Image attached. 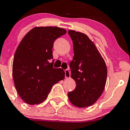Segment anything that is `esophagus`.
Here are the masks:
<instances>
[{
	"mask_svg": "<svg viewBox=\"0 0 130 130\" xmlns=\"http://www.w3.org/2000/svg\"><path fill=\"white\" fill-rule=\"evenodd\" d=\"M65 78H69L70 77V73L69 70L66 69L65 70Z\"/></svg>",
	"mask_w": 130,
	"mask_h": 130,
	"instance_id": "obj_1",
	"label": "esophagus"
}]
</instances>
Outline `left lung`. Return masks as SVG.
Wrapping results in <instances>:
<instances>
[{"instance_id":"left-lung-1","label":"left lung","mask_w":130,"mask_h":130,"mask_svg":"<svg viewBox=\"0 0 130 130\" xmlns=\"http://www.w3.org/2000/svg\"><path fill=\"white\" fill-rule=\"evenodd\" d=\"M74 56L70 63L71 77L76 83L69 92L70 102L77 107L93 105L102 94L106 84L107 69L94 44L84 34L69 30Z\"/></svg>"}]
</instances>
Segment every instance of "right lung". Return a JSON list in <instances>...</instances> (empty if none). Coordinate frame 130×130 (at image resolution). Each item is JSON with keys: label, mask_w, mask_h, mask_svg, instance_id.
<instances>
[{"label": "right lung", "mask_w": 130, "mask_h": 130, "mask_svg": "<svg viewBox=\"0 0 130 130\" xmlns=\"http://www.w3.org/2000/svg\"><path fill=\"white\" fill-rule=\"evenodd\" d=\"M67 31L56 26L35 27L18 46L12 63V77L19 96L30 105L44 101L53 86L65 78V72L53 67L55 40Z\"/></svg>", "instance_id": "add662e5"}]
</instances>
